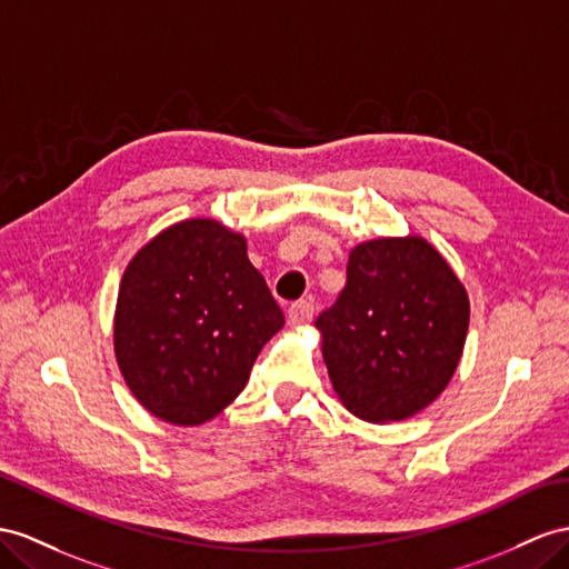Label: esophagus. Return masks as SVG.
<instances>
[{
	"label": "esophagus",
	"instance_id": "34e87169",
	"mask_svg": "<svg viewBox=\"0 0 569 569\" xmlns=\"http://www.w3.org/2000/svg\"><path fill=\"white\" fill-rule=\"evenodd\" d=\"M312 315H315L312 302L298 300V302H293V305H290V308H288V325H290V327L308 325V322H312Z\"/></svg>",
	"mask_w": 569,
	"mask_h": 569
}]
</instances>
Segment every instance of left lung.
<instances>
[{
  "mask_svg": "<svg viewBox=\"0 0 569 569\" xmlns=\"http://www.w3.org/2000/svg\"><path fill=\"white\" fill-rule=\"evenodd\" d=\"M333 391L370 423L411 418L455 375L469 296L435 247L418 238H377L348 254L346 286L317 317Z\"/></svg>",
  "mask_w": 569,
  "mask_h": 569,
  "instance_id": "left-lung-1",
  "label": "left lung"
}]
</instances>
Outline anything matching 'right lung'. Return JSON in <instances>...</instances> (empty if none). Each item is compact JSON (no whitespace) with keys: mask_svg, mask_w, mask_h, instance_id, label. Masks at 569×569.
<instances>
[{"mask_svg":"<svg viewBox=\"0 0 569 569\" xmlns=\"http://www.w3.org/2000/svg\"><path fill=\"white\" fill-rule=\"evenodd\" d=\"M283 322L240 232L189 218L127 264L114 358L146 411L172 426H201L236 401Z\"/></svg>","mask_w":569,"mask_h":569,"instance_id":"add662e5","label":"right lung"}]
</instances>
